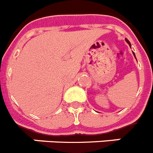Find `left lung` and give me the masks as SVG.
<instances>
[{
	"mask_svg": "<svg viewBox=\"0 0 153 153\" xmlns=\"http://www.w3.org/2000/svg\"><path fill=\"white\" fill-rule=\"evenodd\" d=\"M126 42H127V43H128V44H129V46H130V47H131V44H130V42H129V40H127V39H126ZM132 53H133V55H134V56H135V57H136V55H135L134 52H132Z\"/></svg>",
	"mask_w": 153,
	"mask_h": 153,
	"instance_id": "left-lung-1",
	"label": "left lung"
}]
</instances>
